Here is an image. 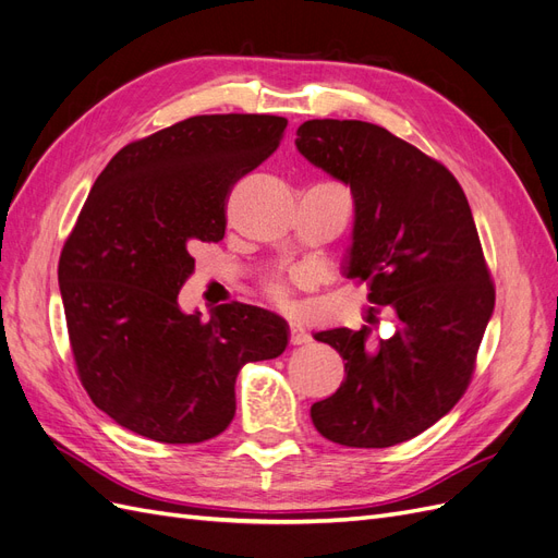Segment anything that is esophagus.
Segmentation results:
<instances>
[{
    "mask_svg": "<svg viewBox=\"0 0 558 558\" xmlns=\"http://www.w3.org/2000/svg\"><path fill=\"white\" fill-rule=\"evenodd\" d=\"M291 344L293 347H300V344H307L310 342V335L302 330V326L300 324H295V320H291Z\"/></svg>",
    "mask_w": 558,
    "mask_h": 558,
    "instance_id": "obj_1",
    "label": "esophagus"
}]
</instances>
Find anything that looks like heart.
Here are the masks:
<instances>
[{"label": "heart", "mask_w": 558, "mask_h": 558, "mask_svg": "<svg viewBox=\"0 0 558 558\" xmlns=\"http://www.w3.org/2000/svg\"><path fill=\"white\" fill-rule=\"evenodd\" d=\"M265 295L272 300V302H286V298H289V281H283V279H272V281H267V286H265Z\"/></svg>", "instance_id": "heart-1"}]
</instances>
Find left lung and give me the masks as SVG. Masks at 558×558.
Segmentation results:
<instances>
[{"label":"left lung","mask_w":558,"mask_h":558,"mask_svg":"<svg viewBox=\"0 0 558 558\" xmlns=\"http://www.w3.org/2000/svg\"><path fill=\"white\" fill-rule=\"evenodd\" d=\"M302 156L351 185L356 223L347 277L396 314V330L316 332L344 359V384L312 404L330 442L384 449L412 440L465 393L494 312L496 286L461 183L447 167L386 128L307 121ZM375 324V320H369Z\"/></svg>","instance_id":"left-lung-1"}]
</instances>
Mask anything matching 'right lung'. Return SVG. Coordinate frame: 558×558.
<instances>
[{"mask_svg":"<svg viewBox=\"0 0 558 558\" xmlns=\"http://www.w3.org/2000/svg\"><path fill=\"white\" fill-rule=\"evenodd\" d=\"M289 121L211 113L130 142L109 160L66 238L58 281L78 379L116 424L195 445L234 416V379L289 344L283 318L228 302L179 310L202 242H221L242 177L281 144Z\"/></svg>","mask_w":558,"mask_h":558,"instance_id":"add662e5","label":"right lung"}]
</instances>
